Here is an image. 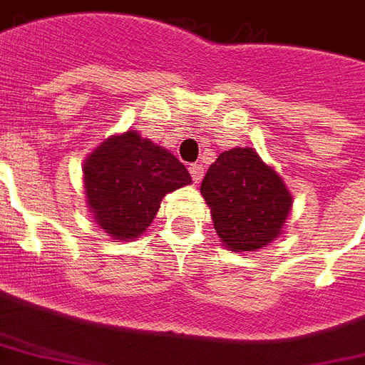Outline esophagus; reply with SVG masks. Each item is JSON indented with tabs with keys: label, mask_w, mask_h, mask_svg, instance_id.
I'll list each match as a JSON object with an SVG mask.
<instances>
[{
	"label": "esophagus",
	"mask_w": 365,
	"mask_h": 365,
	"mask_svg": "<svg viewBox=\"0 0 365 365\" xmlns=\"http://www.w3.org/2000/svg\"><path fill=\"white\" fill-rule=\"evenodd\" d=\"M189 174H191V178H193L195 183H199L202 180V176H205V166L199 163L189 164Z\"/></svg>",
	"instance_id": "esophagus-1"
}]
</instances>
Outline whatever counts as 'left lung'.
Instances as JSON below:
<instances>
[{
	"label": "left lung",
	"mask_w": 365,
	"mask_h": 365,
	"mask_svg": "<svg viewBox=\"0 0 365 365\" xmlns=\"http://www.w3.org/2000/svg\"><path fill=\"white\" fill-rule=\"evenodd\" d=\"M218 237L235 252L274 241L291 210V193L255 149H230L210 164L201 183Z\"/></svg>",
	"instance_id": "obj_1"
}]
</instances>
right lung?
Segmentation results:
<instances>
[{
	"label": "right lung",
	"mask_w": 365,
	"mask_h": 365,
	"mask_svg": "<svg viewBox=\"0 0 365 365\" xmlns=\"http://www.w3.org/2000/svg\"><path fill=\"white\" fill-rule=\"evenodd\" d=\"M187 183V168L135 130L103 141L83 164V187L93 218L120 241L145 232L164 195Z\"/></svg>",
	"instance_id": "1"
}]
</instances>
